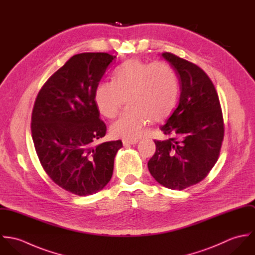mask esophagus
<instances>
[{
    "label": "esophagus",
    "instance_id": "obj_1",
    "mask_svg": "<svg viewBox=\"0 0 255 255\" xmlns=\"http://www.w3.org/2000/svg\"><path fill=\"white\" fill-rule=\"evenodd\" d=\"M138 142V139H123V144L125 146L133 145Z\"/></svg>",
    "mask_w": 255,
    "mask_h": 255
}]
</instances>
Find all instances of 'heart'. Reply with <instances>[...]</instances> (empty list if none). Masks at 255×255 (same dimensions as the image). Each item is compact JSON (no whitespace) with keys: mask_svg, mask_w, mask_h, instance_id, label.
I'll list each match as a JSON object with an SVG mask.
<instances>
[{"mask_svg":"<svg viewBox=\"0 0 255 255\" xmlns=\"http://www.w3.org/2000/svg\"><path fill=\"white\" fill-rule=\"evenodd\" d=\"M180 93L178 75L166 62L144 63L131 59L118 68L113 81H101L94 91V102L101 115L114 118L127 97L128 107L111 126L118 137H139L150 121L162 122L177 106Z\"/></svg>","mask_w":255,"mask_h":255,"instance_id":"obj_1","label":"heart"}]
</instances>
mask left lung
I'll list each match as a JSON object with an SVG mask.
<instances>
[{"label":"left lung","instance_id":"1","mask_svg":"<svg viewBox=\"0 0 255 255\" xmlns=\"http://www.w3.org/2000/svg\"><path fill=\"white\" fill-rule=\"evenodd\" d=\"M162 56L179 77L181 96L160 128L169 138L154 140L156 151L147 165L160 184L182 190L205 179L217 162L224 120L217 91L205 72L172 53Z\"/></svg>","mask_w":255,"mask_h":255}]
</instances>
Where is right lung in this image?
I'll use <instances>...</instances> for the list:
<instances>
[{
	"label": "right lung",
	"mask_w": 255,
	"mask_h": 255,
	"mask_svg": "<svg viewBox=\"0 0 255 255\" xmlns=\"http://www.w3.org/2000/svg\"><path fill=\"white\" fill-rule=\"evenodd\" d=\"M116 56H73L40 89L31 116L37 156L51 180L75 195L86 196L110 182L121 140L100 144L107 127L100 120L94 91Z\"/></svg>",
	"instance_id": "obj_1"
}]
</instances>
